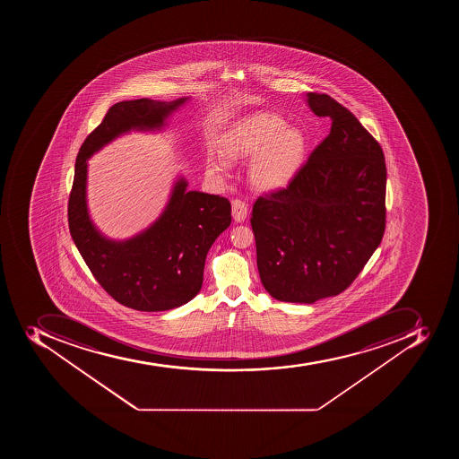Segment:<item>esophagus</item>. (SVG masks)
Masks as SVG:
<instances>
[{"label":"esophagus","instance_id":"obj_1","mask_svg":"<svg viewBox=\"0 0 459 459\" xmlns=\"http://www.w3.org/2000/svg\"><path fill=\"white\" fill-rule=\"evenodd\" d=\"M248 213V205H247L241 199H234L232 201V218L237 222H244Z\"/></svg>","mask_w":459,"mask_h":459}]
</instances>
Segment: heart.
<instances>
[{
  "label": "heart",
  "mask_w": 459,
  "mask_h": 459,
  "mask_svg": "<svg viewBox=\"0 0 459 459\" xmlns=\"http://www.w3.org/2000/svg\"><path fill=\"white\" fill-rule=\"evenodd\" d=\"M220 152L228 162L253 160L249 182L261 191H277L289 185L303 165L307 139L303 130L287 126L273 113H255L235 122L221 137ZM208 174L222 177L227 162L210 158Z\"/></svg>",
  "instance_id": "obj_1"
}]
</instances>
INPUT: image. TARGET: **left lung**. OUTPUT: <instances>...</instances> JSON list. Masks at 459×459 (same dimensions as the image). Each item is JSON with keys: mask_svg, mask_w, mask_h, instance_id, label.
<instances>
[{"mask_svg": "<svg viewBox=\"0 0 459 459\" xmlns=\"http://www.w3.org/2000/svg\"><path fill=\"white\" fill-rule=\"evenodd\" d=\"M329 136L285 188L251 215L264 289L287 303L337 296L375 253L386 227V163L375 137L329 94L307 93Z\"/></svg>", "mask_w": 459, "mask_h": 459, "instance_id": "1", "label": "left lung"}]
</instances>
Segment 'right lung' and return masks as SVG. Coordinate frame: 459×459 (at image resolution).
I'll return each mask as SVG.
<instances>
[{"mask_svg": "<svg viewBox=\"0 0 459 459\" xmlns=\"http://www.w3.org/2000/svg\"><path fill=\"white\" fill-rule=\"evenodd\" d=\"M186 100L119 101L108 108L77 153L67 211L70 234L99 284L117 303L134 310H170L198 294L206 254L231 224V204L224 196L186 191L188 182L179 178L167 208L148 230L134 238L113 241L89 217L87 160L130 130H160Z\"/></svg>", "mask_w": 459, "mask_h": 459, "instance_id": "obj_1", "label": "right lung"}]
</instances>
